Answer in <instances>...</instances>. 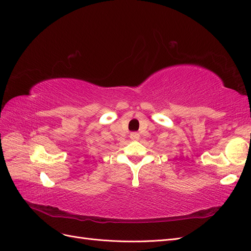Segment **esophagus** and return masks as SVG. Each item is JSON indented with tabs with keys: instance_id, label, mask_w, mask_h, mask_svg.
<instances>
[{
	"instance_id": "obj_1",
	"label": "esophagus",
	"mask_w": 251,
	"mask_h": 251,
	"mask_svg": "<svg viewBox=\"0 0 251 251\" xmlns=\"http://www.w3.org/2000/svg\"><path fill=\"white\" fill-rule=\"evenodd\" d=\"M130 139L132 141H138L140 139V134L138 132H131L130 133Z\"/></svg>"
}]
</instances>
